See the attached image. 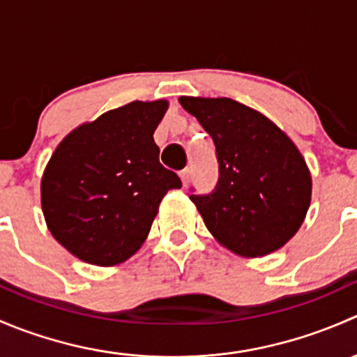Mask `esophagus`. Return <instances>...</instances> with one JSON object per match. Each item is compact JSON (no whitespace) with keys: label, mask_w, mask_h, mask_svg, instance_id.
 Wrapping results in <instances>:
<instances>
[{"label":"esophagus","mask_w":357,"mask_h":357,"mask_svg":"<svg viewBox=\"0 0 357 357\" xmlns=\"http://www.w3.org/2000/svg\"><path fill=\"white\" fill-rule=\"evenodd\" d=\"M179 178H181V181H183V185H188V181H190V178H192V171H190L188 167L186 169H183L181 172H179Z\"/></svg>","instance_id":"obj_1"}]
</instances>
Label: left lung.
I'll list each match as a JSON object with an SVG mask.
<instances>
[{
    "label": "left lung",
    "mask_w": 357,
    "mask_h": 357,
    "mask_svg": "<svg viewBox=\"0 0 357 357\" xmlns=\"http://www.w3.org/2000/svg\"><path fill=\"white\" fill-rule=\"evenodd\" d=\"M179 103L215 145L214 192L190 195L208 231L243 257L282 248L311 204V172L297 146L266 115L231 98L181 96Z\"/></svg>",
    "instance_id": "8db88e82"
}]
</instances>
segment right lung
Returning <instances> with one entry per match:
<instances>
[{
    "label": "right lung",
    "mask_w": 357,
    "mask_h": 357,
    "mask_svg": "<svg viewBox=\"0 0 357 357\" xmlns=\"http://www.w3.org/2000/svg\"><path fill=\"white\" fill-rule=\"evenodd\" d=\"M169 103L131 102L62 139L41 179V205L56 242L95 266L131 257L149 236L158 204L178 174L153 142Z\"/></svg>",
    "instance_id": "right-lung-1"
}]
</instances>
